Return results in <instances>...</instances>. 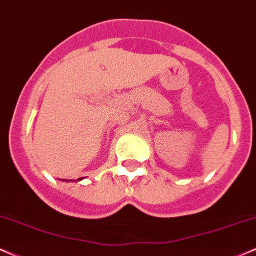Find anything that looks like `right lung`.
Masks as SVG:
<instances>
[{
	"label": "right lung",
	"instance_id": "add662e5",
	"mask_svg": "<svg viewBox=\"0 0 256 256\" xmlns=\"http://www.w3.org/2000/svg\"><path fill=\"white\" fill-rule=\"evenodd\" d=\"M80 180H82V178H78V179H77V182H80ZM62 182H68V180L62 179ZM70 182H72V180H70ZM74 182H76V180H74Z\"/></svg>",
	"mask_w": 256,
	"mask_h": 256
}]
</instances>
